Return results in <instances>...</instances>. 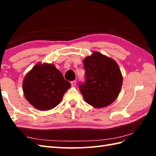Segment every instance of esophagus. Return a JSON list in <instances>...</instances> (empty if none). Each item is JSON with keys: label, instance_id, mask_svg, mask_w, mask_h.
I'll return each instance as SVG.
<instances>
[{"label": "esophagus", "instance_id": "1", "mask_svg": "<svg viewBox=\"0 0 156 156\" xmlns=\"http://www.w3.org/2000/svg\"><path fill=\"white\" fill-rule=\"evenodd\" d=\"M76 80L71 81V85L72 86V87H74V86L76 85Z\"/></svg>", "mask_w": 156, "mask_h": 156}]
</instances>
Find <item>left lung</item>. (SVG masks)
I'll return each instance as SVG.
<instances>
[{
    "label": "left lung",
    "mask_w": 156,
    "mask_h": 156,
    "mask_svg": "<svg viewBox=\"0 0 156 156\" xmlns=\"http://www.w3.org/2000/svg\"><path fill=\"white\" fill-rule=\"evenodd\" d=\"M85 69L83 82L78 87L85 101L96 108L107 107L120 92L122 77L113 59L94 52L84 59Z\"/></svg>",
    "instance_id": "1"
}]
</instances>
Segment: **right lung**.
<instances>
[{
  "mask_svg": "<svg viewBox=\"0 0 156 156\" xmlns=\"http://www.w3.org/2000/svg\"><path fill=\"white\" fill-rule=\"evenodd\" d=\"M71 87L60 71L52 64H37L25 76L24 95L36 108L48 111L56 107Z\"/></svg>",
  "mask_w": 156,
  "mask_h": 156,
  "instance_id": "add662e5",
  "label": "right lung"
}]
</instances>
